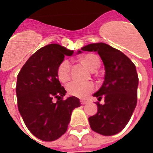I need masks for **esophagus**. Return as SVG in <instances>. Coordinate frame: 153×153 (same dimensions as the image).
<instances>
[{
    "label": "esophagus",
    "instance_id": "34e87169",
    "mask_svg": "<svg viewBox=\"0 0 153 153\" xmlns=\"http://www.w3.org/2000/svg\"><path fill=\"white\" fill-rule=\"evenodd\" d=\"M88 102V100H80V103H81L82 105H86Z\"/></svg>",
    "mask_w": 153,
    "mask_h": 153
}]
</instances>
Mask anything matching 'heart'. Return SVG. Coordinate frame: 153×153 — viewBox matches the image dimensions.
I'll return each instance as SVG.
<instances>
[{"instance_id": "heart-1", "label": "heart", "mask_w": 153, "mask_h": 153, "mask_svg": "<svg viewBox=\"0 0 153 153\" xmlns=\"http://www.w3.org/2000/svg\"><path fill=\"white\" fill-rule=\"evenodd\" d=\"M81 62L91 71H97L100 65V60L95 54H87L81 58ZM56 75L61 82H66L71 79V62L67 59L63 60L56 70ZM96 86L93 82H82L73 81L66 87L68 92L71 96L84 98L93 91Z\"/></svg>"}]
</instances>
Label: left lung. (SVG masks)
I'll use <instances>...</instances> for the list:
<instances>
[{
    "mask_svg": "<svg viewBox=\"0 0 153 153\" xmlns=\"http://www.w3.org/2000/svg\"><path fill=\"white\" fill-rule=\"evenodd\" d=\"M82 51L97 52L105 69V81L94 94L99 101L98 111L88 118L92 131L102 135L119 133L128 123L137 104L139 78L131 60L121 51L105 43L86 45Z\"/></svg>",
    "mask_w": 153,
    "mask_h": 153,
    "instance_id": "obj_1",
    "label": "left lung"
}]
</instances>
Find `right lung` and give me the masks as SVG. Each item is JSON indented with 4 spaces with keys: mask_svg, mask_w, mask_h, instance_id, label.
Returning <instances> with one entry per match:
<instances>
[{
    "mask_svg": "<svg viewBox=\"0 0 153 153\" xmlns=\"http://www.w3.org/2000/svg\"><path fill=\"white\" fill-rule=\"evenodd\" d=\"M73 54L74 51L59 45H46L30 56L18 74L19 111L30 133L43 141H53L65 134L71 113L80 106L75 97L63 100L66 91L56 75L65 56Z\"/></svg>",
    "mask_w": 153,
    "mask_h": 153,
    "instance_id": "add662e5",
    "label": "right lung"
}]
</instances>
